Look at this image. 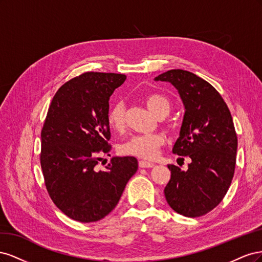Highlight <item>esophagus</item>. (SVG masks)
Returning <instances> with one entry per match:
<instances>
[{"instance_id":"obj_1","label":"esophagus","mask_w":262,"mask_h":262,"mask_svg":"<svg viewBox=\"0 0 262 262\" xmlns=\"http://www.w3.org/2000/svg\"><path fill=\"white\" fill-rule=\"evenodd\" d=\"M139 166L141 168H152V167H154V164L146 162V161H140Z\"/></svg>"}]
</instances>
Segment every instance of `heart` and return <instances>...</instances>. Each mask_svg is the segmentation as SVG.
Masks as SVG:
<instances>
[{"label": "heart", "mask_w": 262, "mask_h": 262, "mask_svg": "<svg viewBox=\"0 0 262 262\" xmlns=\"http://www.w3.org/2000/svg\"><path fill=\"white\" fill-rule=\"evenodd\" d=\"M145 102L148 109L157 118L164 116L166 117L169 112L171 104L169 99L162 94H148L145 97ZM125 117V106L122 100H118L110 107L107 120L109 125L116 131H121L124 125ZM165 136L162 133L153 134H138L126 140L120 145V153L122 155L136 156L144 160H153L158 154V150L165 144Z\"/></svg>", "instance_id": "obj_1"}]
</instances>
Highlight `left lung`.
Returning a JSON list of instances; mask_svg holds the SVG:
<instances>
[{
    "label": "left lung",
    "mask_w": 262,
    "mask_h": 262,
    "mask_svg": "<svg viewBox=\"0 0 262 262\" xmlns=\"http://www.w3.org/2000/svg\"><path fill=\"white\" fill-rule=\"evenodd\" d=\"M154 80L178 91L185 115L172 152L191 158L187 170L168 165L166 201L184 216L204 215L223 200L234 176L237 136L231 112L210 83L188 71L170 70Z\"/></svg>",
    "instance_id": "obj_1"
}]
</instances>
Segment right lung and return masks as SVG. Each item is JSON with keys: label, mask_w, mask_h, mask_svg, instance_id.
<instances>
[{"label": "right lung", "mask_w": 262, "mask_h": 262, "mask_svg": "<svg viewBox=\"0 0 262 262\" xmlns=\"http://www.w3.org/2000/svg\"><path fill=\"white\" fill-rule=\"evenodd\" d=\"M126 76L86 72L55 93L41 131L40 164L53 203L72 220L90 223L105 217L120 200L138 170L133 156L113 157L98 170L112 146L107 120L109 98Z\"/></svg>", "instance_id": "1"}]
</instances>
